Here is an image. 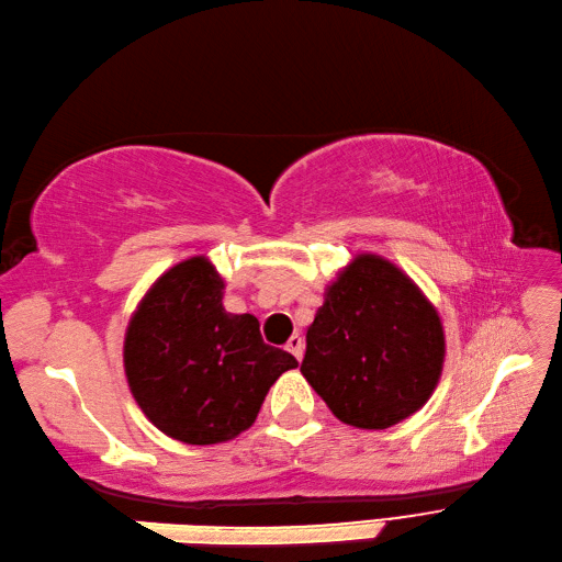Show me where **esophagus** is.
Returning <instances> with one entry per match:
<instances>
[{
  "instance_id": "esophagus-1",
  "label": "esophagus",
  "mask_w": 562,
  "mask_h": 562,
  "mask_svg": "<svg viewBox=\"0 0 562 562\" xmlns=\"http://www.w3.org/2000/svg\"><path fill=\"white\" fill-rule=\"evenodd\" d=\"M286 351H290L296 361H301V356H304V339H301L299 335H292L290 341H286Z\"/></svg>"
}]
</instances>
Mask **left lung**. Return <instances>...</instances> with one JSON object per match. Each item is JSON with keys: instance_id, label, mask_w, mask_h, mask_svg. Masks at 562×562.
Segmentation results:
<instances>
[{"instance_id": "1", "label": "left lung", "mask_w": 562, "mask_h": 562, "mask_svg": "<svg viewBox=\"0 0 562 562\" xmlns=\"http://www.w3.org/2000/svg\"><path fill=\"white\" fill-rule=\"evenodd\" d=\"M443 351L439 313L418 284L361 254L327 286L301 372L341 423L386 429L427 404Z\"/></svg>"}]
</instances>
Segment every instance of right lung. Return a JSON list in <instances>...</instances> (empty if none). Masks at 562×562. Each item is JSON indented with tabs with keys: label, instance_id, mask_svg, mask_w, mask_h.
I'll use <instances>...</instances> for the list:
<instances>
[{
	"label": "right lung",
	"instance_id": "1",
	"mask_svg": "<svg viewBox=\"0 0 562 562\" xmlns=\"http://www.w3.org/2000/svg\"><path fill=\"white\" fill-rule=\"evenodd\" d=\"M223 286L209 258H187L151 284L125 333V375L142 413L194 446L249 429L270 386L296 368L263 341L254 315L223 308Z\"/></svg>",
	"mask_w": 562,
	"mask_h": 562
}]
</instances>
